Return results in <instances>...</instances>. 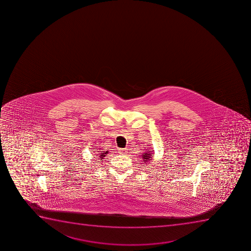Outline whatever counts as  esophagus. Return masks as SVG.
Segmentation results:
<instances>
[{"instance_id":"34e87169","label":"esophagus","mask_w":251,"mask_h":251,"mask_svg":"<svg viewBox=\"0 0 251 251\" xmlns=\"http://www.w3.org/2000/svg\"><path fill=\"white\" fill-rule=\"evenodd\" d=\"M118 151H119V153L122 154H126L127 153V149H126V148H124V149L120 148V149L118 150Z\"/></svg>"}]
</instances>
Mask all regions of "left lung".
Wrapping results in <instances>:
<instances>
[{"instance_id":"8db88e82","label":"left lung","mask_w":251,"mask_h":251,"mask_svg":"<svg viewBox=\"0 0 251 251\" xmlns=\"http://www.w3.org/2000/svg\"><path fill=\"white\" fill-rule=\"evenodd\" d=\"M151 155V152H149V153H148V152H147V153L145 152L144 154H142V159H143V162H145V163L147 164V162L151 161L152 159Z\"/></svg>"}]
</instances>
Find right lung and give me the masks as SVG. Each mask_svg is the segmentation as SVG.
Segmentation results:
<instances>
[{
    "label": "right lung",
    "instance_id": "1",
    "mask_svg": "<svg viewBox=\"0 0 251 251\" xmlns=\"http://www.w3.org/2000/svg\"><path fill=\"white\" fill-rule=\"evenodd\" d=\"M108 152L109 151H98L97 152L98 154H97V157H99V159H100V160H102L103 158H104L106 154H108Z\"/></svg>",
    "mask_w": 251,
    "mask_h": 251
}]
</instances>
